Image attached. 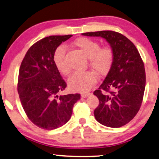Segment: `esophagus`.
I'll use <instances>...</instances> for the list:
<instances>
[{
	"label": "esophagus",
	"instance_id": "34e87169",
	"mask_svg": "<svg viewBox=\"0 0 159 159\" xmlns=\"http://www.w3.org/2000/svg\"><path fill=\"white\" fill-rule=\"evenodd\" d=\"M81 97L82 98H86V97L89 96L91 95V93H81Z\"/></svg>",
	"mask_w": 159,
	"mask_h": 159
}]
</instances>
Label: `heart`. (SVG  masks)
<instances>
[{
    "mask_svg": "<svg viewBox=\"0 0 159 159\" xmlns=\"http://www.w3.org/2000/svg\"><path fill=\"white\" fill-rule=\"evenodd\" d=\"M73 45L81 50L89 58V64L100 75H105L111 69L114 61V51L111 46L101 47L98 42L88 38H80L73 42ZM66 48L61 46L54 54L56 68L63 75H68L70 69L66 61ZM97 75L93 71L75 72L68 79L70 89L75 91H86L96 84Z\"/></svg>",
    "mask_w": 159,
    "mask_h": 159,
    "instance_id": "b5f03b06",
    "label": "heart"
}]
</instances>
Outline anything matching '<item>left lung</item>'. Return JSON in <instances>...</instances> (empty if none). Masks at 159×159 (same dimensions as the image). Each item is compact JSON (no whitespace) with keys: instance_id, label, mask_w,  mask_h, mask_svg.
<instances>
[{"instance_id":"obj_1","label":"left lung","mask_w":159,"mask_h":159,"mask_svg":"<svg viewBox=\"0 0 159 159\" xmlns=\"http://www.w3.org/2000/svg\"><path fill=\"white\" fill-rule=\"evenodd\" d=\"M82 35L105 39L114 51L111 69L93 92L99 100L94 116L106 126L121 127L135 117L143 101L146 72L141 57L135 45L118 32L102 30Z\"/></svg>"}]
</instances>
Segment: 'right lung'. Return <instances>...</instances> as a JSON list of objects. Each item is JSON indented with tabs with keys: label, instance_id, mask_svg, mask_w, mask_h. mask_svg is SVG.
Returning a JSON list of instances; mask_svg holds the SVG:
<instances>
[{
	"label": "right lung",
	"instance_id": "obj_1",
	"mask_svg": "<svg viewBox=\"0 0 159 159\" xmlns=\"http://www.w3.org/2000/svg\"><path fill=\"white\" fill-rule=\"evenodd\" d=\"M72 35H51L28 49L19 69L18 93L33 124L46 130L58 129L71 116L79 93L58 96L67 86L54 63L56 48Z\"/></svg>",
	"mask_w": 159,
	"mask_h": 159
}]
</instances>
